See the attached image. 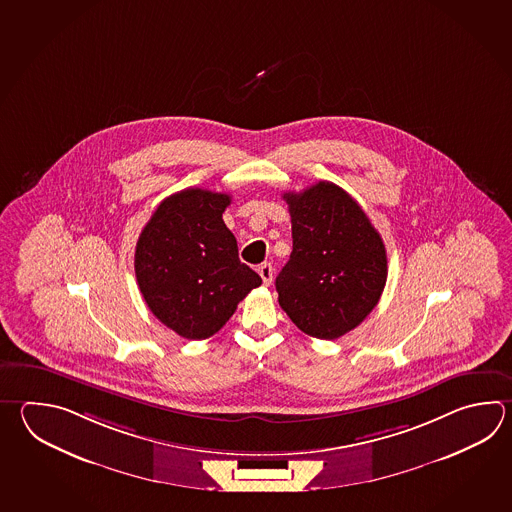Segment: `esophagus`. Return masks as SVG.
Returning a JSON list of instances; mask_svg holds the SVG:
<instances>
[{"mask_svg":"<svg viewBox=\"0 0 512 512\" xmlns=\"http://www.w3.org/2000/svg\"><path fill=\"white\" fill-rule=\"evenodd\" d=\"M259 275L262 277V282L268 286V284H272L273 279V266L270 262H264L259 266Z\"/></svg>","mask_w":512,"mask_h":512,"instance_id":"obj_1","label":"esophagus"}]
</instances>
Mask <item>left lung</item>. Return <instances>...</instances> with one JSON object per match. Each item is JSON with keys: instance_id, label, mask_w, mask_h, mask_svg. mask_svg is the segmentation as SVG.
I'll return each instance as SVG.
<instances>
[{"instance_id": "left-lung-1", "label": "left lung", "mask_w": 512, "mask_h": 512, "mask_svg": "<svg viewBox=\"0 0 512 512\" xmlns=\"http://www.w3.org/2000/svg\"><path fill=\"white\" fill-rule=\"evenodd\" d=\"M293 250L277 275L279 304L317 339H337L363 323L386 284V250L365 211L345 189L321 180L284 193Z\"/></svg>"}]
</instances>
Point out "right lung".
Instances as JSON below:
<instances>
[{
    "label": "right lung",
    "mask_w": 512,
    "mask_h": 512,
    "mask_svg": "<svg viewBox=\"0 0 512 512\" xmlns=\"http://www.w3.org/2000/svg\"><path fill=\"white\" fill-rule=\"evenodd\" d=\"M230 204L226 193L182 189L158 204L136 242L144 301L160 323L191 341L217 334L262 284L240 262L235 235L222 220Z\"/></svg>",
    "instance_id": "add662e5"
}]
</instances>
